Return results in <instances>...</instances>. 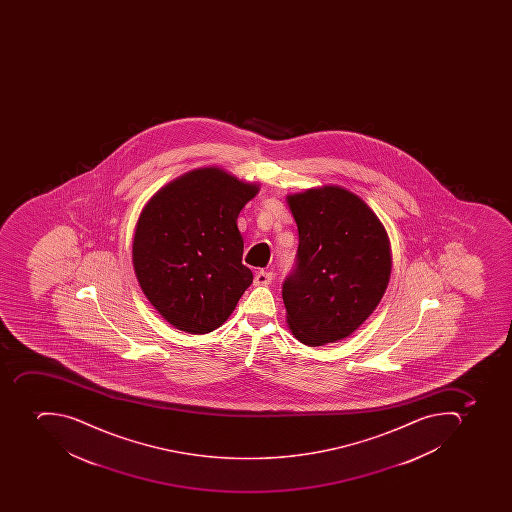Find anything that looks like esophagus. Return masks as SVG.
<instances>
[{
	"mask_svg": "<svg viewBox=\"0 0 512 512\" xmlns=\"http://www.w3.org/2000/svg\"><path fill=\"white\" fill-rule=\"evenodd\" d=\"M272 278H274L272 272H266V270H259V272H256V275H254V285H269V283L272 282Z\"/></svg>",
	"mask_w": 512,
	"mask_h": 512,
	"instance_id": "obj_1",
	"label": "esophagus"
}]
</instances>
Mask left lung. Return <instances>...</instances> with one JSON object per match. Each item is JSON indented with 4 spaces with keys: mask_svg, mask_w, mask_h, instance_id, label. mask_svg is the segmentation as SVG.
Masks as SVG:
<instances>
[{
    "mask_svg": "<svg viewBox=\"0 0 512 512\" xmlns=\"http://www.w3.org/2000/svg\"><path fill=\"white\" fill-rule=\"evenodd\" d=\"M299 246L282 286L286 322L306 346L336 343L362 325L386 293L391 243L362 198L339 186L288 195Z\"/></svg>",
    "mask_w": 512,
    "mask_h": 512,
    "instance_id": "1",
    "label": "left lung"
}]
</instances>
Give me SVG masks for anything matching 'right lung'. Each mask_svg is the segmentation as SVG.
<instances>
[{
  "label": "right lung",
  "instance_id": "add662e5",
  "mask_svg": "<svg viewBox=\"0 0 512 512\" xmlns=\"http://www.w3.org/2000/svg\"><path fill=\"white\" fill-rule=\"evenodd\" d=\"M258 192V184L208 166L169 182L144 206L134 232V272L169 325L205 334L234 312L253 282L242 264L237 218Z\"/></svg>",
  "mask_w": 512,
  "mask_h": 512
}]
</instances>
